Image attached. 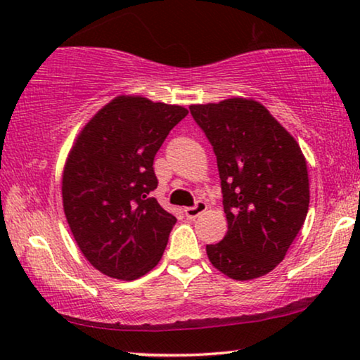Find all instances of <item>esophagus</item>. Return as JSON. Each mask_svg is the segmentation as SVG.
Returning <instances> with one entry per match:
<instances>
[{
  "instance_id": "esophagus-1",
  "label": "esophagus",
  "mask_w": 360,
  "mask_h": 360,
  "mask_svg": "<svg viewBox=\"0 0 360 360\" xmlns=\"http://www.w3.org/2000/svg\"><path fill=\"white\" fill-rule=\"evenodd\" d=\"M206 208H208V206H206V203H203V201H198V203H196L195 206L185 208V216L188 219H195V218H198L200 214H203L205 211H206Z\"/></svg>"
}]
</instances>
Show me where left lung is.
I'll use <instances>...</instances> for the list:
<instances>
[{"label":"left lung","instance_id":"1","mask_svg":"<svg viewBox=\"0 0 360 360\" xmlns=\"http://www.w3.org/2000/svg\"><path fill=\"white\" fill-rule=\"evenodd\" d=\"M218 160L228 233L206 245L233 280H252L282 262L307 219V159L267 108L248 98L191 105Z\"/></svg>","mask_w":360,"mask_h":360}]
</instances>
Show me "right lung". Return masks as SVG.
<instances>
[{"label": "right lung", "mask_w": 360, "mask_h": 360, "mask_svg": "<svg viewBox=\"0 0 360 360\" xmlns=\"http://www.w3.org/2000/svg\"><path fill=\"white\" fill-rule=\"evenodd\" d=\"M188 115L179 105L121 95L75 139L62 175L67 223L82 254L111 278L136 280L159 264L176 218L152 198L154 157Z\"/></svg>", "instance_id": "right-lung-1"}]
</instances>
